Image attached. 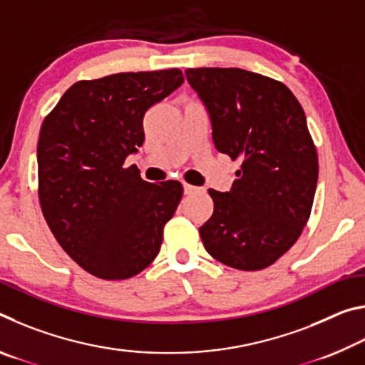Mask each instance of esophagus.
Instances as JSON below:
<instances>
[{"instance_id": "obj_1", "label": "esophagus", "mask_w": 365, "mask_h": 365, "mask_svg": "<svg viewBox=\"0 0 365 365\" xmlns=\"http://www.w3.org/2000/svg\"><path fill=\"white\" fill-rule=\"evenodd\" d=\"M200 190L197 187H193V185H188V183H185L183 185V191H185V195H193V193H196V191Z\"/></svg>"}]
</instances>
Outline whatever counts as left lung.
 Returning <instances> with one entry per match:
<instances>
[{
    "instance_id": "left-lung-1",
    "label": "left lung",
    "mask_w": 365,
    "mask_h": 365,
    "mask_svg": "<svg viewBox=\"0 0 365 365\" xmlns=\"http://www.w3.org/2000/svg\"><path fill=\"white\" fill-rule=\"evenodd\" d=\"M211 117L215 150L240 160L227 193L209 190L206 251L238 270H261L292 248L311 215L319 160L304 110L287 85L238 67L185 71Z\"/></svg>"
}]
</instances>
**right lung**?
<instances>
[{
  "instance_id": "1",
  "label": "right lung",
  "mask_w": 365,
  "mask_h": 365,
  "mask_svg": "<svg viewBox=\"0 0 365 365\" xmlns=\"http://www.w3.org/2000/svg\"><path fill=\"white\" fill-rule=\"evenodd\" d=\"M182 83L180 69L80 80L41 123V212L61 248L98 279H130L160 250L182 183L145 182L123 163L143 145L146 110Z\"/></svg>"
}]
</instances>
